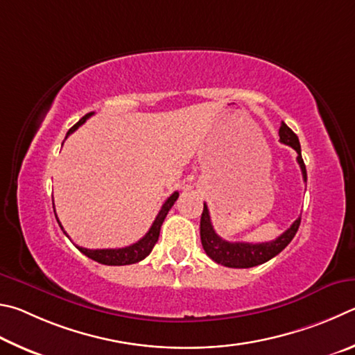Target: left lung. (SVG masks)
Instances as JSON below:
<instances>
[{"label": "left lung", "mask_w": 355, "mask_h": 355, "mask_svg": "<svg viewBox=\"0 0 355 355\" xmlns=\"http://www.w3.org/2000/svg\"><path fill=\"white\" fill-rule=\"evenodd\" d=\"M279 137H281V141L284 145L291 146L297 153L296 160L301 166L304 182H307V171L301 155V145L297 135L282 121L281 128H279ZM300 225L301 216L282 235H279L276 240L265 241V243H245V241H235L234 243V241L223 240L220 235L215 232L212 221H210L209 209L206 206V202H204L200 227L201 243L204 251H206L207 256L212 259L214 262L223 266H229V268H251V266H257L268 262L270 259L276 257L279 252L285 250L290 241L293 240L297 229H300Z\"/></svg>", "instance_id": "obj_1"}]
</instances>
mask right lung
Returning a JSON list of instances; mask_svg holds the SVG:
<instances>
[{"label": "right lung", "mask_w": 355, "mask_h": 355, "mask_svg": "<svg viewBox=\"0 0 355 355\" xmlns=\"http://www.w3.org/2000/svg\"><path fill=\"white\" fill-rule=\"evenodd\" d=\"M90 115H93V112H90V114H87L85 116L80 118V120L76 124H74V126L70 130H68L67 137L73 134L74 130H76L80 126V124H84L87 118H89ZM67 137H65V139H67ZM62 145H64V143H62ZM178 198H179V193H178V191H174V193L164 202V206H162L160 212L157 214V216H155L153 226L149 227V231L146 232L145 237L140 239L134 245L118 248V250H87V248H83V246H76V248L84 254V256H87L92 260H95V262H98V263H103V265L120 266V265H132V263L140 262V260H143L146 256H149V252L153 251L154 245L157 243L162 223H164L166 214L170 212V209L173 207V204L176 202ZM53 206H54V204H53ZM54 212H55V210H54ZM55 220H58V215H55ZM58 223H59L62 231H64V227H62L59 220H58ZM67 237H68V235H67Z\"/></svg>", "instance_id": "right-lung-1"}]
</instances>
